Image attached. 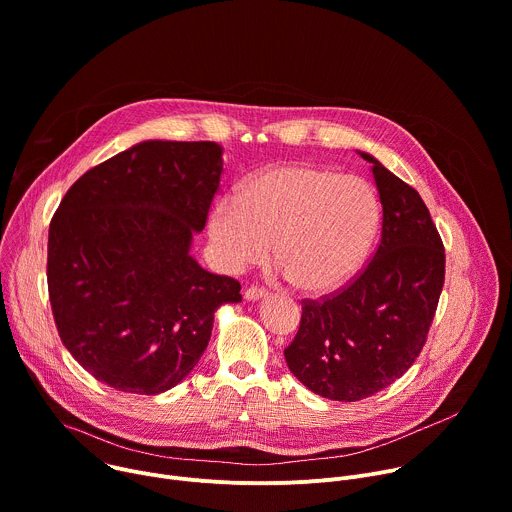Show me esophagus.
<instances>
[{
	"mask_svg": "<svg viewBox=\"0 0 512 512\" xmlns=\"http://www.w3.org/2000/svg\"><path fill=\"white\" fill-rule=\"evenodd\" d=\"M267 296V289L265 287H257V285H251L245 289V300L249 302H255L259 298H265Z\"/></svg>",
	"mask_w": 512,
	"mask_h": 512,
	"instance_id": "obj_1",
	"label": "esophagus"
}]
</instances>
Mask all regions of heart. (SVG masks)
I'll return each instance as SVG.
<instances>
[{
  "label": "heart",
  "mask_w": 512,
  "mask_h": 512,
  "mask_svg": "<svg viewBox=\"0 0 512 512\" xmlns=\"http://www.w3.org/2000/svg\"><path fill=\"white\" fill-rule=\"evenodd\" d=\"M379 223V198L367 180L291 162L251 176L237 200L216 202L210 239L233 271L261 263L271 247L291 285L324 294L358 271Z\"/></svg>",
  "instance_id": "obj_1"
}]
</instances>
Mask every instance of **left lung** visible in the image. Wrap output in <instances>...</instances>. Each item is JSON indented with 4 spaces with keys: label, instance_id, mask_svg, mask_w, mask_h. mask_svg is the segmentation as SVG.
<instances>
[{
    "label": "left lung",
    "instance_id": "8db88e82",
    "mask_svg": "<svg viewBox=\"0 0 512 512\" xmlns=\"http://www.w3.org/2000/svg\"><path fill=\"white\" fill-rule=\"evenodd\" d=\"M381 241L344 287L302 300L289 371L332 401H360L395 383L419 356L446 279V251L419 192L373 156Z\"/></svg>",
    "mask_w": 512,
    "mask_h": 512
}]
</instances>
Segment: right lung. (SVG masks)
<instances>
[{
    "label": "right lung",
    "mask_w": 512,
    "mask_h": 512,
    "mask_svg": "<svg viewBox=\"0 0 512 512\" xmlns=\"http://www.w3.org/2000/svg\"><path fill=\"white\" fill-rule=\"evenodd\" d=\"M214 141H143L68 188L48 231L58 336L97 381L137 395L176 387L241 283L190 255L221 184Z\"/></svg>",
    "instance_id": "add662e5"
}]
</instances>
